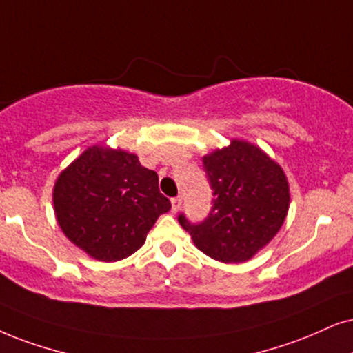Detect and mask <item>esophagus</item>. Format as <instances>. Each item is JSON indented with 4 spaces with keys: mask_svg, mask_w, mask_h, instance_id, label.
<instances>
[{
    "mask_svg": "<svg viewBox=\"0 0 353 353\" xmlns=\"http://www.w3.org/2000/svg\"><path fill=\"white\" fill-rule=\"evenodd\" d=\"M181 203H182V199H181V197H174V199L171 200V212H172V213L179 212Z\"/></svg>",
    "mask_w": 353,
    "mask_h": 353,
    "instance_id": "esophagus-1",
    "label": "esophagus"
}]
</instances>
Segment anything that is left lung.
Listing matches in <instances>:
<instances>
[{
  "label": "left lung",
  "mask_w": 353,
  "mask_h": 353,
  "mask_svg": "<svg viewBox=\"0 0 353 353\" xmlns=\"http://www.w3.org/2000/svg\"><path fill=\"white\" fill-rule=\"evenodd\" d=\"M213 189L207 220L179 223L203 254L225 264L252 259L282 228L290 207V185L282 166L249 141L233 138L203 156Z\"/></svg>",
  "instance_id": "obj_1"
}]
</instances>
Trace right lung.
I'll return each instance as SVG.
<instances>
[{
  "instance_id": "add662e5",
  "label": "right lung",
  "mask_w": 353,
  "mask_h": 353,
  "mask_svg": "<svg viewBox=\"0 0 353 353\" xmlns=\"http://www.w3.org/2000/svg\"><path fill=\"white\" fill-rule=\"evenodd\" d=\"M169 208L158 174L141 166L137 154L109 146H89L53 185V210L63 234L101 262L137 252Z\"/></svg>"
}]
</instances>
